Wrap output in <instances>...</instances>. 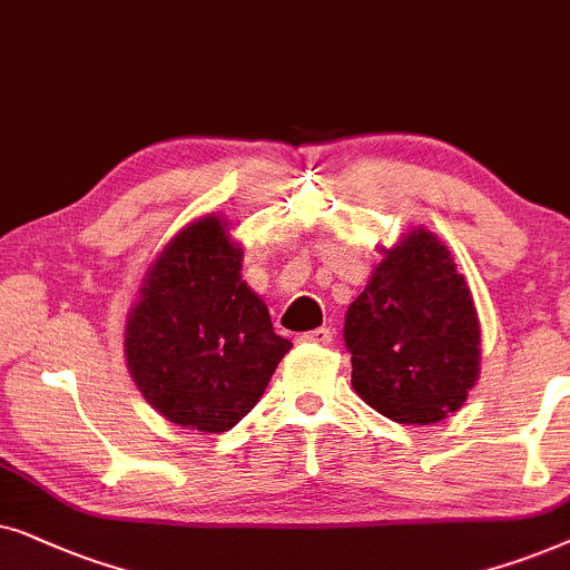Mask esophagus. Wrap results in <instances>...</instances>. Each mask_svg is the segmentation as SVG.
Returning a JSON list of instances; mask_svg holds the SVG:
<instances>
[{"mask_svg": "<svg viewBox=\"0 0 570 570\" xmlns=\"http://www.w3.org/2000/svg\"><path fill=\"white\" fill-rule=\"evenodd\" d=\"M299 341H302V344H321V346H325V344H331V341H333V331L331 328L307 331V333H302Z\"/></svg>", "mask_w": 570, "mask_h": 570, "instance_id": "esophagus-1", "label": "esophagus"}]
</instances>
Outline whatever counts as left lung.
I'll return each mask as SVG.
<instances>
[{
  "label": "left lung",
  "instance_id": "1",
  "mask_svg": "<svg viewBox=\"0 0 570 570\" xmlns=\"http://www.w3.org/2000/svg\"><path fill=\"white\" fill-rule=\"evenodd\" d=\"M346 309L352 385L399 424H435L459 412L480 375V321L451 249L428 229L383 249Z\"/></svg>",
  "mask_w": 570,
  "mask_h": 570
}]
</instances>
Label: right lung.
Segmentation results:
<instances>
[{
	"mask_svg": "<svg viewBox=\"0 0 570 570\" xmlns=\"http://www.w3.org/2000/svg\"><path fill=\"white\" fill-rule=\"evenodd\" d=\"M239 271L242 247L222 218H197L156 257L127 315L132 381L181 428L232 430L292 348Z\"/></svg>",
	"mask_w": 570,
	"mask_h": 570,
	"instance_id": "add662e5",
	"label": "right lung"
}]
</instances>
